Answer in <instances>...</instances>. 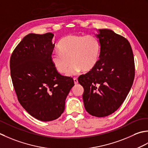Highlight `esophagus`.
<instances>
[{
  "instance_id": "34e87169",
  "label": "esophagus",
  "mask_w": 148,
  "mask_h": 148,
  "mask_svg": "<svg viewBox=\"0 0 148 148\" xmlns=\"http://www.w3.org/2000/svg\"><path fill=\"white\" fill-rule=\"evenodd\" d=\"M73 81H74V84H77L78 82L77 78H73Z\"/></svg>"
}]
</instances>
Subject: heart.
Wrapping results in <instances>:
<instances>
[{
    "instance_id": "1",
    "label": "heart",
    "mask_w": 148,
    "mask_h": 148,
    "mask_svg": "<svg viewBox=\"0 0 148 148\" xmlns=\"http://www.w3.org/2000/svg\"><path fill=\"white\" fill-rule=\"evenodd\" d=\"M59 52L51 54V62L60 73L68 71V76H73L80 71L91 70L97 63L100 45L93 36L70 34L62 38L57 45Z\"/></svg>"
}]
</instances>
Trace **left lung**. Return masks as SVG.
I'll return each instance as SVG.
<instances>
[{"instance_id":"left-lung-1","label":"left lung","mask_w":148,"mask_h":148,"mask_svg":"<svg viewBox=\"0 0 148 148\" xmlns=\"http://www.w3.org/2000/svg\"><path fill=\"white\" fill-rule=\"evenodd\" d=\"M96 37L100 45L95 66L78 82L84 89V107L89 114L105 117L118 109L133 84L134 54L128 41L112 30H98Z\"/></svg>"}]
</instances>
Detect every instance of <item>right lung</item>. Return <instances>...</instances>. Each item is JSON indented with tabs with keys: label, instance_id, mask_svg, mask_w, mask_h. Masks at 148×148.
Masks as SVG:
<instances>
[{
	"label": "right lung",
	"instance_id": "right-lung-1",
	"mask_svg": "<svg viewBox=\"0 0 148 148\" xmlns=\"http://www.w3.org/2000/svg\"><path fill=\"white\" fill-rule=\"evenodd\" d=\"M54 34H29L10 59L12 82L18 99L27 112L41 121L61 116L65 100L74 86L72 78L62 76L51 62Z\"/></svg>",
	"mask_w": 148,
	"mask_h": 148
}]
</instances>
